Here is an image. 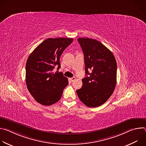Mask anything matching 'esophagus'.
I'll use <instances>...</instances> for the list:
<instances>
[{
    "mask_svg": "<svg viewBox=\"0 0 146 146\" xmlns=\"http://www.w3.org/2000/svg\"><path fill=\"white\" fill-rule=\"evenodd\" d=\"M70 81H71L72 82H73V81H74V80H76V78H75V77H72V78H70Z\"/></svg>",
    "mask_w": 146,
    "mask_h": 146,
    "instance_id": "1",
    "label": "esophagus"
}]
</instances>
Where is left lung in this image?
<instances>
[{"label": "left lung", "instance_id": "left-lung-1", "mask_svg": "<svg viewBox=\"0 0 146 146\" xmlns=\"http://www.w3.org/2000/svg\"><path fill=\"white\" fill-rule=\"evenodd\" d=\"M77 40L84 55L86 76L82 79L81 88L76 92L87 106L98 107L108 100L115 89L116 60L113 53L99 41L90 38Z\"/></svg>", "mask_w": 146, "mask_h": 146}]
</instances>
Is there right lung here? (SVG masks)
I'll list each match as a JSON object with an SVG mask.
<instances>
[{
	"label": "right lung",
	"mask_w": 146,
	"mask_h": 146,
	"mask_svg": "<svg viewBox=\"0 0 146 146\" xmlns=\"http://www.w3.org/2000/svg\"><path fill=\"white\" fill-rule=\"evenodd\" d=\"M72 38H48L40 44L29 56L26 63V84L36 101L50 106L60 99L68 79L62 72L54 73L55 66L60 68V56L73 41Z\"/></svg>",
	"instance_id": "1"
}]
</instances>
